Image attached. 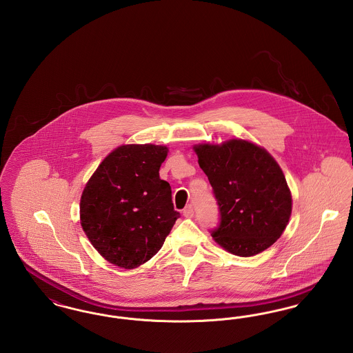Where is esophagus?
I'll return each instance as SVG.
<instances>
[{
  "mask_svg": "<svg viewBox=\"0 0 353 353\" xmlns=\"http://www.w3.org/2000/svg\"><path fill=\"white\" fill-rule=\"evenodd\" d=\"M185 219H192L193 214H194V210H193V206L192 205H188L183 212Z\"/></svg>",
  "mask_w": 353,
  "mask_h": 353,
  "instance_id": "34e87169",
  "label": "esophagus"
}]
</instances>
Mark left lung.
<instances>
[{"instance_id": "8db88e82", "label": "left lung", "mask_w": 353, "mask_h": 353, "mask_svg": "<svg viewBox=\"0 0 353 353\" xmlns=\"http://www.w3.org/2000/svg\"><path fill=\"white\" fill-rule=\"evenodd\" d=\"M193 150L219 203L214 241L238 256L269 249L285 232L292 209L291 192L274 157L241 139Z\"/></svg>"}]
</instances>
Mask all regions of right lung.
I'll return each mask as SVG.
<instances>
[{
  "label": "right lung",
  "mask_w": 353,
  "mask_h": 353,
  "mask_svg": "<svg viewBox=\"0 0 353 353\" xmlns=\"http://www.w3.org/2000/svg\"><path fill=\"white\" fill-rule=\"evenodd\" d=\"M168 148L128 144L111 152L85 184L81 225L104 259L134 269L161 249L180 213L159 170Z\"/></svg>",
  "instance_id": "1"
}]
</instances>
